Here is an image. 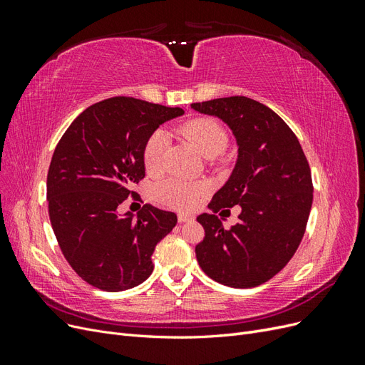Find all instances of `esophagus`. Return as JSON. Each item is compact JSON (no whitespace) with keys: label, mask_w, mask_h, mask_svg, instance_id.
Masks as SVG:
<instances>
[{"label":"esophagus","mask_w":365,"mask_h":365,"mask_svg":"<svg viewBox=\"0 0 365 365\" xmlns=\"http://www.w3.org/2000/svg\"><path fill=\"white\" fill-rule=\"evenodd\" d=\"M178 220H180L181 224H184V222H193L195 216L190 215V213H178Z\"/></svg>","instance_id":"34e87169"}]
</instances>
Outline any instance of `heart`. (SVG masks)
I'll return each mask as SVG.
<instances>
[{"label":"heart","instance_id":"obj_1","mask_svg":"<svg viewBox=\"0 0 365 365\" xmlns=\"http://www.w3.org/2000/svg\"><path fill=\"white\" fill-rule=\"evenodd\" d=\"M180 132L185 138H189L195 148L207 158L216 157L220 152H224L228 143L225 129L213 118H195L187 121L181 126ZM168 145L169 140L164 130H155L148 138L145 148H143V161H145L148 172L157 173L163 169ZM204 192L205 185L202 182H193L181 178L165 180L158 185L160 200L180 208L195 207L201 201Z\"/></svg>","mask_w":365,"mask_h":365}]
</instances>
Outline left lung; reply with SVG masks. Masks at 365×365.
Returning <instances> with one entry per match:
<instances>
[{"instance_id":"obj_1","label":"left lung","mask_w":365,"mask_h":365,"mask_svg":"<svg viewBox=\"0 0 365 365\" xmlns=\"http://www.w3.org/2000/svg\"><path fill=\"white\" fill-rule=\"evenodd\" d=\"M195 111L217 117L233 130L237 161L228 181L197 216L205 237L196 259L215 282L254 288L280 272L303 239L311 213V168L291 128L263 103L233 96L192 103ZM240 205V222L225 230L214 215Z\"/></svg>"}]
</instances>
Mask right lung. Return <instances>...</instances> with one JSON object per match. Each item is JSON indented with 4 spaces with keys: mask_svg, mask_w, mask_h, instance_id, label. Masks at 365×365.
I'll return each mask as SVG.
<instances>
[{
    "mask_svg": "<svg viewBox=\"0 0 365 365\" xmlns=\"http://www.w3.org/2000/svg\"><path fill=\"white\" fill-rule=\"evenodd\" d=\"M181 108L113 97L86 108L54 149L47 175L50 222L63 257L81 279L108 292L126 291L153 271L152 254L176 225L175 213L118 205L145 178L143 148Z\"/></svg>",
    "mask_w": 365,
    "mask_h": 365,
    "instance_id": "obj_1",
    "label": "right lung"
}]
</instances>
